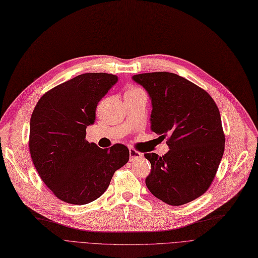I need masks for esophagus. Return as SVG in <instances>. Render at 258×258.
<instances>
[{
    "label": "esophagus",
    "instance_id": "34e87169",
    "mask_svg": "<svg viewBox=\"0 0 258 258\" xmlns=\"http://www.w3.org/2000/svg\"><path fill=\"white\" fill-rule=\"evenodd\" d=\"M141 157H142V154L140 152L130 147V161L135 162V161H137L138 159H140Z\"/></svg>",
    "mask_w": 258,
    "mask_h": 258
}]
</instances>
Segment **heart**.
Instances as JSON below:
<instances>
[{"instance_id":"1","label":"heart","mask_w":258,"mask_h":258,"mask_svg":"<svg viewBox=\"0 0 258 258\" xmlns=\"http://www.w3.org/2000/svg\"><path fill=\"white\" fill-rule=\"evenodd\" d=\"M139 91H141V90H140V89H138V88H134V87H132V88H128V89H127V91H126V93H125V94L136 93V92H139Z\"/></svg>"}]
</instances>
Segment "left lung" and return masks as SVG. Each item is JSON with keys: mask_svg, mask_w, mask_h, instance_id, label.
Segmentation results:
<instances>
[{"mask_svg": "<svg viewBox=\"0 0 258 258\" xmlns=\"http://www.w3.org/2000/svg\"><path fill=\"white\" fill-rule=\"evenodd\" d=\"M133 80L152 99V131L169 136L164 156L144 155L152 165L145 184L166 204L184 205L207 191L224 155L218 105L205 90L174 73L137 74Z\"/></svg>", "mask_w": 258, "mask_h": 258, "instance_id": "8db88e82", "label": "left lung"}]
</instances>
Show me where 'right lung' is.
Returning <instances> with one entry per match:
<instances>
[{"instance_id":"add662e5","label":"right lung","mask_w":258,"mask_h":258,"mask_svg":"<svg viewBox=\"0 0 258 258\" xmlns=\"http://www.w3.org/2000/svg\"><path fill=\"white\" fill-rule=\"evenodd\" d=\"M118 81L107 73H85L45 93L30 119L29 150L40 179L59 200L85 205L98 199L114 172L125 165L128 148H100L86 140L98 102Z\"/></svg>"}]
</instances>
